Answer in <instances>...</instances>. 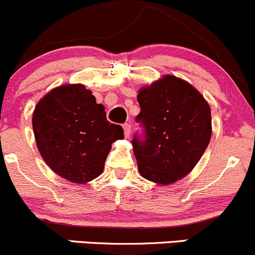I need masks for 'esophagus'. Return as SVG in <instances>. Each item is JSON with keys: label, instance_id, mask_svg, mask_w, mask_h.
Returning <instances> with one entry per match:
<instances>
[{"label": "esophagus", "instance_id": "34e87169", "mask_svg": "<svg viewBox=\"0 0 255 255\" xmlns=\"http://www.w3.org/2000/svg\"><path fill=\"white\" fill-rule=\"evenodd\" d=\"M123 128H124V133H125V137H128L131 132V125L130 124H124L123 125Z\"/></svg>", "mask_w": 255, "mask_h": 255}]
</instances>
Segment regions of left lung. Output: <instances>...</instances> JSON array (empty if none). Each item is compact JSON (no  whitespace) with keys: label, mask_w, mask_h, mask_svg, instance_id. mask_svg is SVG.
<instances>
[{"label":"left lung","mask_w":255,"mask_h":255,"mask_svg":"<svg viewBox=\"0 0 255 255\" xmlns=\"http://www.w3.org/2000/svg\"><path fill=\"white\" fill-rule=\"evenodd\" d=\"M136 120L144 139H132L139 174L158 185H171L190 174L212 137L210 107L201 92L174 75L141 87Z\"/></svg>","instance_id":"8db88e82"}]
</instances>
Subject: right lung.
<instances>
[{
    "instance_id": "right-lung-1",
    "label": "right lung",
    "mask_w": 255,
    "mask_h": 255,
    "mask_svg": "<svg viewBox=\"0 0 255 255\" xmlns=\"http://www.w3.org/2000/svg\"><path fill=\"white\" fill-rule=\"evenodd\" d=\"M32 130L41 157L74 183H87L102 174L112 143L124 138L120 125L107 120L105 106L83 84L51 90L37 102Z\"/></svg>"
}]
</instances>
